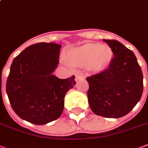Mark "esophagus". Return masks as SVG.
<instances>
[{"label": "esophagus", "instance_id": "34e87169", "mask_svg": "<svg viewBox=\"0 0 148 148\" xmlns=\"http://www.w3.org/2000/svg\"><path fill=\"white\" fill-rule=\"evenodd\" d=\"M84 77H85L84 74H83V73H79V74H77V75H75V80L78 81L79 79H83Z\"/></svg>", "mask_w": 148, "mask_h": 148}]
</instances>
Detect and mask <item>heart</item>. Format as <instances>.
I'll return each instance as SVG.
<instances>
[{"label": "heart", "mask_w": 148, "mask_h": 148, "mask_svg": "<svg viewBox=\"0 0 148 148\" xmlns=\"http://www.w3.org/2000/svg\"><path fill=\"white\" fill-rule=\"evenodd\" d=\"M112 56V49L107 44H86L70 51L69 62L67 58L63 61L65 64L85 66L90 72L101 69L109 62Z\"/></svg>", "instance_id": "obj_1"}]
</instances>
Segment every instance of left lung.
<instances>
[{"mask_svg":"<svg viewBox=\"0 0 148 148\" xmlns=\"http://www.w3.org/2000/svg\"><path fill=\"white\" fill-rule=\"evenodd\" d=\"M114 56L107 69L86 77L89 105L94 114L106 118L127 115L143 94V73L133 52L115 40H103Z\"/></svg>","mask_w":148,"mask_h":148,"instance_id":"left-lung-1","label":"left lung"}]
</instances>
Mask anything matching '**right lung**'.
Returning <instances> with one entry per match:
<instances>
[{
    "instance_id": "obj_1",
    "label": "right lung",
    "mask_w": 148,
    "mask_h": 148,
    "mask_svg": "<svg viewBox=\"0 0 148 148\" xmlns=\"http://www.w3.org/2000/svg\"><path fill=\"white\" fill-rule=\"evenodd\" d=\"M61 47L54 43H37L12 62L7 94L14 112L29 123L44 125L58 119L65 94L75 84V75L61 79L52 75L59 63Z\"/></svg>"
}]
</instances>
